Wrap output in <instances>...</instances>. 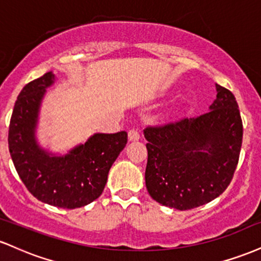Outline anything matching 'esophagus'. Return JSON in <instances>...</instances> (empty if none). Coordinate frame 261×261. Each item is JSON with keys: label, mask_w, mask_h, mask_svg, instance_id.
Here are the masks:
<instances>
[{"label": "esophagus", "mask_w": 261, "mask_h": 261, "mask_svg": "<svg viewBox=\"0 0 261 261\" xmlns=\"http://www.w3.org/2000/svg\"><path fill=\"white\" fill-rule=\"evenodd\" d=\"M128 140L130 141L140 140V133L136 130V128H131V130H128Z\"/></svg>", "instance_id": "obj_1"}]
</instances>
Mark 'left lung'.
I'll return each instance as SVG.
<instances>
[{
	"label": "left lung",
	"instance_id": "obj_1",
	"mask_svg": "<svg viewBox=\"0 0 261 261\" xmlns=\"http://www.w3.org/2000/svg\"><path fill=\"white\" fill-rule=\"evenodd\" d=\"M216 91L206 114L143 130L148 141L146 188L163 206L199 207L220 196L232 180L243 124L233 93L220 85Z\"/></svg>",
	"mask_w": 261,
	"mask_h": 261
}]
</instances>
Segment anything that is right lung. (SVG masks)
<instances>
[{
    "mask_svg": "<svg viewBox=\"0 0 261 261\" xmlns=\"http://www.w3.org/2000/svg\"><path fill=\"white\" fill-rule=\"evenodd\" d=\"M51 71L32 81L18 95L8 131L14 167L33 196L62 208L88 205L103 193L108 173L127 143L126 131L94 134L66 154L38 143L37 126L45 92L55 83Z\"/></svg>",
    "mask_w": 261,
    "mask_h": 261,
    "instance_id": "obj_1",
    "label": "right lung"
}]
</instances>
